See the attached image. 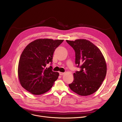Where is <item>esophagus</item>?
<instances>
[{"label":"esophagus","instance_id":"34e87169","mask_svg":"<svg viewBox=\"0 0 122 122\" xmlns=\"http://www.w3.org/2000/svg\"><path fill=\"white\" fill-rule=\"evenodd\" d=\"M59 73L60 75H64L65 74L64 72H59Z\"/></svg>","mask_w":122,"mask_h":122}]
</instances>
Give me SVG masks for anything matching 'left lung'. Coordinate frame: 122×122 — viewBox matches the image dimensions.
I'll return each mask as SVG.
<instances>
[{"mask_svg":"<svg viewBox=\"0 0 122 122\" xmlns=\"http://www.w3.org/2000/svg\"><path fill=\"white\" fill-rule=\"evenodd\" d=\"M75 52V64L81 70L73 74V81L69 84L76 94L86 96L96 92L105 78L106 61L100 50L89 41H66Z\"/></svg>","mask_w":122,"mask_h":122,"instance_id":"8db88e82","label":"left lung"}]
</instances>
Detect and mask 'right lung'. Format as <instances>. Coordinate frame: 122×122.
<instances>
[{"label": "right lung", "instance_id": "obj_1", "mask_svg": "<svg viewBox=\"0 0 122 122\" xmlns=\"http://www.w3.org/2000/svg\"><path fill=\"white\" fill-rule=\"evenodd\" d=\"M64 41L44 39L34 41L25 48L19 59L18 74L20 83L25 90L35 95L43 94L53 86L59 76L53 67H46L53 61L56 48Z\"/></svg>", "mask_w": 122, "mask_h": 122}]
</instances>
